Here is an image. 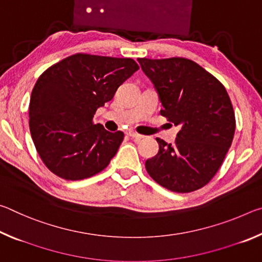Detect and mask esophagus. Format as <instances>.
<instances>
[{
	"label": "esophagus",
	"instance_id": "esophagus-1",
	"mask_svg": "<svg viewBox=\"0 0 262 262\" xmlns=\"http://www.w3.org/2000/svg\"><path fill=\"white\" fill-rule=\"evenodd\" d=\"M126 134L128 135V136H130V137H133V139H137V140H141V139H143V135H141V134H137L136 132H134V130H132V129H129V130H127L126 132Z\"/></svg>",
	"mask_w": 262,
	"mask_h": 262
}]
</instances>
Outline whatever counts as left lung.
Wrapping results in <instances>:
<instances>
[{"label":"left lung","instance_id":"1","mask_svg":"<svg viewBox=\"0 0 262 262\" xmlns=\"http://www.w3.org/2000/svg\"><path fill=\"white\" fill-rule=\"evenodd\" d=\"M137 61L158 92L161 114L180 128L174 144L156 139L158 154L145 162L149 176L177 193L203 187L221 167L236 129L227 90L210 73L185 57Z\"/></svg>","mask_w":262,"mask_h":262}]
</instances>
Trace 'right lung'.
Masks as SVG:
<instances>
[{
	"label": "right lung",
	"instance_id": "add662e5",
	"mask_svg": "<svg viewBox=\"0 0 262 262\" xmlns=\"http://www.w3.org/2000/svg\"><path fill=\"white\" fill-rule=\"evenodd\" d=\"M136 70L139 64L128 57L77 53L40 75L31 94L29 125L48 170L62 179L82 180L108 165L125 135L92 120Z\"/></svg>",
	"mask_w": 262,
	"mask_h": 262
}]
</instances>
